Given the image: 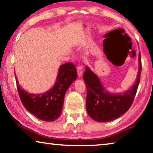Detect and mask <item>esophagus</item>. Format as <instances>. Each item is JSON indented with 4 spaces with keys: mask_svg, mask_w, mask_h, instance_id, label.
<instances>
[{
    "mask_svg": "<svg viewBox=\"0 0 153 153\" xmlns=\"http://www.w3.org/2000/svg\"><path fill=\"white\" fill-rule=\"evenodd\" d=\"M77 75H78V76L82 77V74H83V67L82 65L77 66Z\"/></svg>",
    "mask_w": 153,
    "mask_h": 153,
    "instance_id": "esophagus-1",
    "label": "esophagus"
}]
</instances>
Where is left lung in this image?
I'll return each instance as SVG.
<instances>
[{
	"mask_svg": "<svg viewBox=\"0 0 153 153\" xmlns=\"http://www.w3.org/2000/svg\"><path fill=\"white\" fill-rule=\"evenodd\" d=\"M139 69L132 86L120 94H111L106 90L99 78L86 67L83 79L87 88V113L98 122H108L123 115L132 105L140 79L141 56L139 54Z\"/></svg>",
	"mask_w": 153,
	"mask_h": 153,
	"instance_id": "left-lung-1",
	"label": "left lung"
}]
</instances>
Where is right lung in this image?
I'll use <instances>...</instances> for the list:
<instances>
[{"label":"right lung","instance_id":"obj_1","mask_svg":"<svg viewBox=\"0 0 153 153\" xmlns=\"http://www.w3.org/2000/svg\"><path fill=\"white\" fill-rule=\"evenodd\" d=\"M17 88L21 101L25 108L42 121H54L60 117L65 94L77 77L76 66L72 63L61 65L56 81L49 91L43 94H30L19 86L15 76Z\"/></svg>","mask_w":153,"mask_h":153}]
</instances>
